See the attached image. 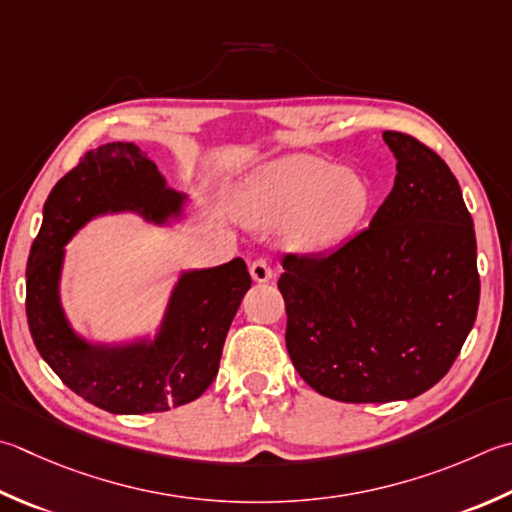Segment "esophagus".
<instances>
[{"label": "esophagus", "instance_id": "1", "mask_svg": "<svg viewBox=\"0 0 512 512\" xmlns=\"http://www.w3.org/2000/svg\"><path fill=\"white\" fill-rule=\"evenodd\" d=\"M248 268H250V277H253L255 282H259V284H264V282H268V279H273V268H270L266 257H255Z\"/></svg>", "mask_w": 512, "mask_h": 512}]
</instances>
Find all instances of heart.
Instances as JSON below:
<instances>
[{
  "label": "heart",
  "instance_id": "heart-1",
  "mask_svg": "<svg viewBox=\"0 0 512 512\" xmlns=\"http://www.w3.org/2000/svg\"><path fill=\"white\" fill-rule=\"evenodd\" d=\"M370 202L366 179L313 155H288L266 166L246 197V217L257 226L286 222L299 248H328L353 230Z\"/></svg>",
  "mask_w": 512,
  "mask_h": 512
}]
</instances>
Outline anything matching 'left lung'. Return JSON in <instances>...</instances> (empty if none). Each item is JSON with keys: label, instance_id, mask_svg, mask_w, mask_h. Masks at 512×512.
<instances>
[{"label": "left lung", "instance_id": "1", "mask_svg": "<svg viewBox=\"0 0 512 512\" xmlns=\"http://www.w3.org/2000/svg\"><path fill=\"white\" fill-rule=\"evenodd\" d=\"M395 186L333 253L282 257L286 348L304 382L346 404L413 399L442 379L479 306L462 188L433 148L397 130Z\"/></svg>", "mask_w": 512, "mask_h": 512}]
</instances>
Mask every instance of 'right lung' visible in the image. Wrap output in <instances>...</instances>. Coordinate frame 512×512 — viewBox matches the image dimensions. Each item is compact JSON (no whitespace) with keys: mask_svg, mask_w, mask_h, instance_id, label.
<instances>
[{"mask_svg":"<svg viewBox=\"0 0 512 512\" xmlns=\"http://www.w3.org/2000/svg\"><path fill=\"white\" fill-rule=\"evenodd\" d=\"M184 195L170 190L135 144H104L79 159L44 204L26 264V317L33 342L57 377L86 402L115 415L164 413L213 384L230 322L250 288L242 257L179 279L153 344L93 346L68 326L59 304L64 244L90 217L135 210L166 222Z\"/></svg>","mask_w":512,"mask_h":512,"instance_id":"right-lung-1","label":"right lung"}]
</instances>
